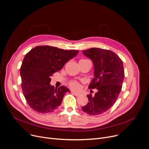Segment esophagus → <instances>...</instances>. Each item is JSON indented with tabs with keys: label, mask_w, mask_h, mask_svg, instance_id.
<instances>
[{
	"label": "esophagus",
	"mask_w": 149,
	"mask_h": 149,
	"mask_svg": "<svg viewBox=\"0 0 149 149\" xmlns=\"http://www.w3.org/2000/svg\"><path fill=\"white\" fill-rule=\"evenodd\" d=\"M71 93H72L73 95H74L75 96H76V97H78V96H79L80 94V93H77V92H71Z\"/></svg>",
	"instance_id": "esophagus-1"
}]
</instances>
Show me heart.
Listing matches in <instances>:
<instances>
[{"label": "heart", "mask_w": 149, "mask_h": 149, "mask_svg": "<svg viewBox=\"0 0 149 149\" xmlns=\"http://www.w3.org/2000/svg\"><path fill=\"white\" fill-rule=\"evenodd\" d=\"M68 85L69 88L74 91H78L80 89V83L76 80L69 81L68 83Z\"/></svg>", "instance_id": "1"}]
</instances>
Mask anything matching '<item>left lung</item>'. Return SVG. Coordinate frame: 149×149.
Returning a JSON list of instances; mask_svg holds the SVG:
<instances>
[{
    "label": "left lung",
    "mask_w": 149,
    "mask_h": 149,
    "mask_svg": "<svg viewBox=\"0 0 149 149\" xmlns=\"http://www.w3.org/2000/svg\"><path fill=\"white\" fill-rule=\"evenodd\" d=\"M83 53L94 65V78L89 89H97V92L87 95L89 102L81 109L90 115H101L113 106L119 96L124 79L123 63L110 50L93 48Z\"/></svg>",
    "instance_id": "1"
}]
</instances>
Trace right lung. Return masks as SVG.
<instances>
[{
	"label": "right lung",
	"mask_w": 149,
	"mask_h": 149,
	"mask_svg": "<svg viewBox=\"0 0 149 149\" xmlns=\"http://www.w3.org/2000/svg\"><path fill=\"white\" fill-rule=\"evenodd\" d=\"M79 51H66L50 46H37L23 58L20 73L23 95L34 111L50 113L58 108L66 92L64 86L58 89L50 85L51 76L58 71Z\"/></svg>",
	"instance_id": "1"
}]
</instances>
